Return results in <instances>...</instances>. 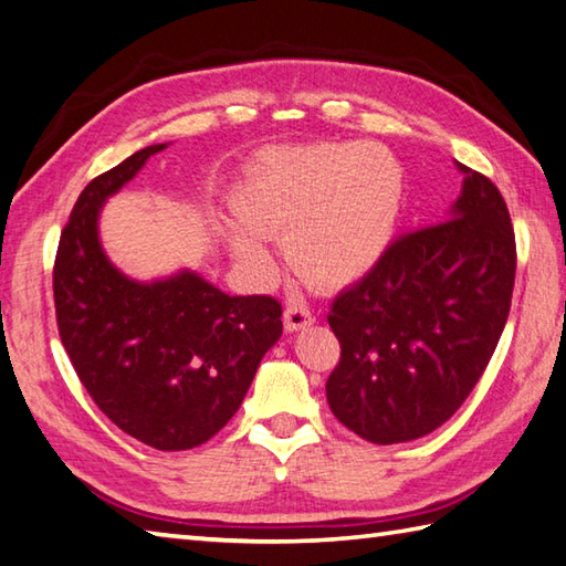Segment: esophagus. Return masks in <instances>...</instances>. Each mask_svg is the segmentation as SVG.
<instances>
[{"instance_id": "esophagus-1", "label": "esophagus", "mask_w": 566, "mask_h": 566, "mask_svg": "<svg viewBox=\"0 0 566 566\" xmlns=\"http://www.w3.org/2000/svg\"><path fill=\"white\" fill-rule=\"evenodd\" d=\"M312 324H314V314L308 312L306 306H302V304L286 306V312H284V328L286 331H292L294 334V331H302Z\"/></svg>"}]
</instances>
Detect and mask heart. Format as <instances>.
Here are the masks:
<instances>
[{
  "mask_svg": "<svg viewBox=\"0 0 566 566\" xmlns=\"http://www.w3.org/2000/svg\"><path fill=\"white\" fill-rule=\"evenodd\" d=\"M402 206V171L378 144H318L254 161L232 196L240 223L223 228L230 250L268 272L262 238L284 240L298 276L340 290L368 274L392 238Z\"/></svg>",
  "mask_w": 566,
  "mask_h": 566,
  "instance_id": "heart-1",
  "label": "heart"
}]
</instances>
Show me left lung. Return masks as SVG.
<instances>
[{
	"instance_id": "left-lung-1",
	"label": "left lung",
	"mask_w": 566,
	"mask_h": 566,
	"mask_svg": "<svg viewBox=\"0 0 566 566\" xmlns=\"http://www.w3.org/2000/svg\"><path fill=\"white\" fill-rule=\"evenodd\" d=\"M461 196L441 223L392 240L331 304L340 360L326 397L373 444L441 427L467 400L501 340L515 284V232L491 179L457 164Z\"/></svg>"
}]
</instances>
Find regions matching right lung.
Returning a JSON list of instances; mask_svg holds the SVG:
<instances>
[{"instance_id":"add662e5","label":"right lung","mask_w":566,"mask_h":566,"mask_svg":"<svg viewBox=\"0 0 566 566\" xmlns=\"http://www.w3.org/2000/svg\"><path fill=\"white\" fill-rule=\"evenodd\" d=\"M161 149H139L83 188L55 252L53 298L63 348L109 422L147 447L186 451L238 412L282 336V304L230 296L191 270L137 282L107 260L99 210Z\"/></svg>"}]
</instances>
